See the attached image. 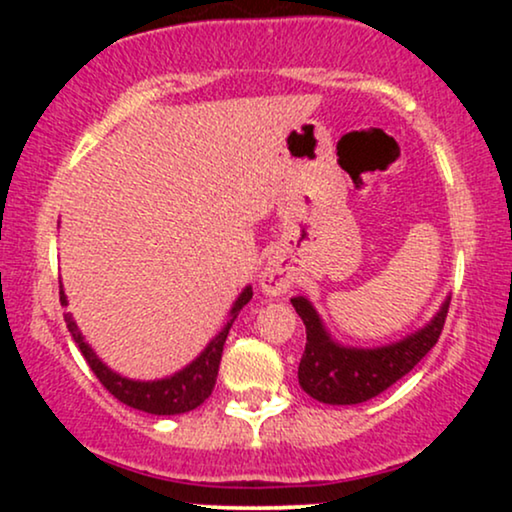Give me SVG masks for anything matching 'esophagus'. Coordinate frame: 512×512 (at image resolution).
I'll return each instance as SVG.
<instances>
[{"label":"esophagus","instance_id":"obj_1","mask_svg":"<svg viewBox=\"0 0 512 512\" xmlns=\"http://www.w3.org/2000/svg\"><path fill=\"white\" fill-rule=\"evenodd\" d=\"M293 284V269L286 264L281 257H272L267 264H264L260 274V286L264 293L269 296H279V293H286Z\"/></svg>","mask_w":512,"mask_h":512}]
</instances>
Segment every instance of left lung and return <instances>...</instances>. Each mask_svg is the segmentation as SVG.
Returning a JSON list of instances; mask_svg holds the SVG:
<instances>
[{
  "label": "left lung",
  "mask_w": 512,
  "mask_h": 512,
  "mask_svg": "<svg viewBox=\"0 0 512 512\" xmlns=\"http://www.w3.org/2000/svg\"><path fill=\"white\" fill-rule=\"evenodd\" d=\"M291 303L305 325L298 383L310 397L325 404L366 402L404 378L436 346L450 308V301H445L424 330L397 344L380 349H344L327 337L315 308L305 298H291Z\"/></svg>",
  "instance_id": "obj_1"
}]
</instances>
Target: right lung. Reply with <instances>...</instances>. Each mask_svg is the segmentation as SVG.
<instances>
[{"mask_svg":"<svg viewBox=\"0 0 512 512\" xmlns=\"http://www.w3.org/2000/svg\"><path fill=\"white\" fill-rule=\"evenodd\" d=\"M250 298H252V289L248 286V289L240 293L236 305H233L231 322H228L219 337L204 349V354L199 356L197 361H192L185 370L170 375L166 380H156V383H137V380H127L122 378V375L113 373L105 363L98 361V356L93 354L91 346L84 342L79 327H76V322L72 320V315L69 313L64 315V322H67L74 342L79 344L86 363L91 366L93 373H96V378L101 380V385L110 392V395L120 399L122 404H127V407L132 409L149 411V414H158V416H173V414H185V411L197 409L204 399H209L211 390H214L216 385V375H219V363H221L223 344H226L228 330H231L233 320H236V315L243 310V305L250 303ZM60 301L62 305H67V298H64L62 289H60Z\"/></svg>","mask_w":512,"mask_h":512,"instance_id":"obj_1","label":"right lung"}]
</instances>
